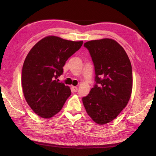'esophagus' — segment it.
<instances>
[{
    "instance_id": "1",
    "label": "esophagus",
    "mask_w": 156,
    "mask_h": 156,
    "mask_svg": "<svg viewBox=\"0 0 156 156\" xmlns=\"http://www.w3.org/2000/svg\"><path fill=\"white\" fill-rule=\"evenodd\" d=\"M77 87H72V90L74 92H76L77 91Z\"/></svg>"
}]
</instances>
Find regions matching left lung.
I'll use <instances>...</instances> for the list:
<instances>
[{
	"instance_id": "8db88e82",
	"label": "left lung",
	"mask_w": 156,
	"mask_h": 156,
	"mask_svg": "<svg viewBox=\"0 0 156 156\" xmlns=\"http://www.w3.org/2000/svg\"><path fill=\"white\" fill-rule=\"evenodd\" d=\"M95 69V84L83 98L88 115L98 124L114 120L126 107L133 86L132 68L123 48L112 39L92 40L84 44Z\"/></svg>"
}]
</instances>
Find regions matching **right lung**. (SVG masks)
<instances>
[{
  "mask_svg": "<svg viewBox=\"0 0 156 156\" xmlns=\"http://www.w3.org/2000/svg\"><path fill=\"white\" fill-rule=\"evenodd\" d=\"M83 44L50 36L29 51L23 66L21 83L25 100L36 115L49 119L62 109L72 92L57 79L66 60Z\"/></svg>",
  "mask_w": 156,
  "mask_h": 156,
  "instance_id": "obj_1",
  "label": "right lung"
}]
</instances>
